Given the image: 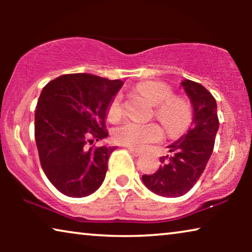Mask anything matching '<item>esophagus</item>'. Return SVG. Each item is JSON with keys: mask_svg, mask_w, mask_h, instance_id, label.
<instances>
[{"mask_svg": "<svg viewBox=\"0 0 252 252\" xmlns=\"http://www.w3.org/2000/svg\"><path fill=\"white\" fill-rule=\"evenodd\" d=\"M128 151L130 154L133 155V156H135V157H139V156H141V151H139V150H136V149H134V148H128Z\"/></svg>", "mask_w": 252, "mask_h": 252, "instance_id": "1", "label": "esophagus"}]
</instances>
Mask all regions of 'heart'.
Instances as JSON below:
<instances>
[{
	"label": "heart",
	"instance_id": "heart-1",
	"mask_svg": "<svg viewBox=\"0 0 252 252\" xmlns=\"http://www.w3.org/2000/svg\"><path fill=\"white\" fill-rule=\"evenodd\" d=\"M136 92L149 99L154 104V116L170 134H178L187 129L192 118V110L189 103L180 96L172 95V88L158 81L141 82L136 86ZM124 104L122 95L111 99L106 110L109 122L116 123L122 118ZM161 137L160 127L155 123L141 124L127 122L113 132V139L123 146L144 149L149 144L157 142Z\"/></svg>",
	"mask_w": 252,
	"mask_h": 252
}]
</instances>
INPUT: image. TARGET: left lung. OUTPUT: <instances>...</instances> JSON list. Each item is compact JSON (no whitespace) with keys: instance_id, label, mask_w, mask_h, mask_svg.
Returning a JSON list of instances; mask_svg holds the SVG:
<instances>
[{"instance_id":"8db88e82","label":"left lung","mask_w":252,"mask_h":252,"mask_svg":"<svg viewBox=\"0 0 252 252\" xmlns=\"http://www.w3.org/2000/svg\"><path fill=\"white\" fill-rule=\"evenodd\" d=\"M185 91L194 109V125L168 147L170 156L160 157L161 166L142 175L148 189L164 197H179L190 190L205 170L219 128L217 103L211 93L198 82L185 80Z\"/></svg>"}]
</instances>
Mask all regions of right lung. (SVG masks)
Here are the masks:
<instances>
[{
	"label": "right lung",
	"instance_id": "right-lung-1",
	"mask_svg": "<svg viewBox=\"0 0 252 252\" xmlns=\"http://www.w3.org/2000/svg\"><path fill=\"white\" fill-rule=\"evenodd\" d=\"M120 80L88 73L63 74L44 86L34 117L41 166L62 194L85 197L104 181L115 147H95L105 139L109 103Z\"/></svg>",
	"mask_w": 252,
	"mask_h": 252
}]
</instances>
